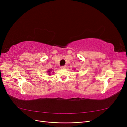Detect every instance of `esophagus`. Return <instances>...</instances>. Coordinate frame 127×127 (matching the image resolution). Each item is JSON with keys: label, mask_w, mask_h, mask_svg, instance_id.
I'll return each mask as SVG.
<instances>
[{"label": "esophagus", "mask_w": 127, "mask_h": 127, "mask_svg": "<svg viewBox=\"0 0 127 127\" xmlns=\"http://www.w3.org/2000/svg\"><path fill=\"white\" fill-rule=\"evenodd\" d=\"M60 68H62V69H64V68H66V66H61V67H60Z\"/></svg>", "instance_id": "34e87169"}]
</instances>
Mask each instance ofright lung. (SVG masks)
<instances>
[{
  "mask_svg": "<svg viewBox=\"0 0 127 127\" xmlns=\"http://www.w3.org/2000/svg\"><path fill=\"white\" fill-rule=\"evenodd\" d=\"M52 69H50V70H48V73H49V75H50V74H51V71H52Z\"/></svg>",
  "mask_w": 127,
  "mask_h": 127,
  "instance_id": "obj_1",
  "label": "right lung"
}]
</instances>
